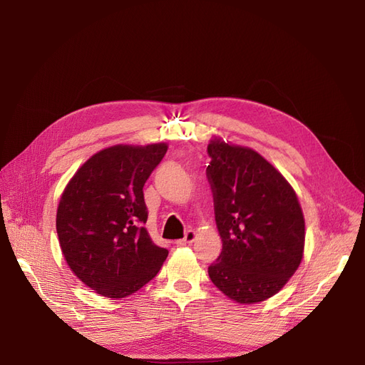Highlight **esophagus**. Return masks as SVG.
<instances>
[{
  "label": "esophagus",
  "mask_w": 365,
  "mask_h": 365,
  "mask_svg": "<svg viewBox=\"0 0 365 365\" xmlns=\"http://www.w3.org/2000/svg\"><path fill=\"white\" fill-rule=\"evenodd\" d=\"M195 237H196V233H195V231H193V230H187V231H185V235H184V237H182V239H178V240H176L175 244L178 245V247H185V245H190L192 242L195 240Z\"/></svg>",
  "instance_id": "1"
}]
</instances>
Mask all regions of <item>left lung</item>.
<instances>
[{"label":"left lung","instance_id":"obj_1","mask_svg":"<svg viewBox=\"0 0 365 365\" xmlns=\"http://www.w3.org/2000/svg\"><path fill=\"white\" fill-rule=\"evenodd\" d=\"M207 152L222 239L208 275L231 300L263 302L283 288L303 259L302 207L289 182L256 150L215 138Z\"/></svg>","mask_w":365,"mask_h":365}]
</instances>
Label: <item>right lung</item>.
<instances>
[{"mask_svg":"<svg viewBox=\"0 0 365 365\" xmlns=\"http://www.w3.org/2000/svg\"><path fill=\"white\" fill-rule=\"evenodd\" d=\"M168 145L113 146L97 152L65 187L56 215L61 250L86 286L109 298L138 291L158 274L169 251L145 227L143 187Z\"/></svg>","mask_w":365,"mask_h":365,"instance_id":"add662e5","label":"right lung"}]
</instances>
